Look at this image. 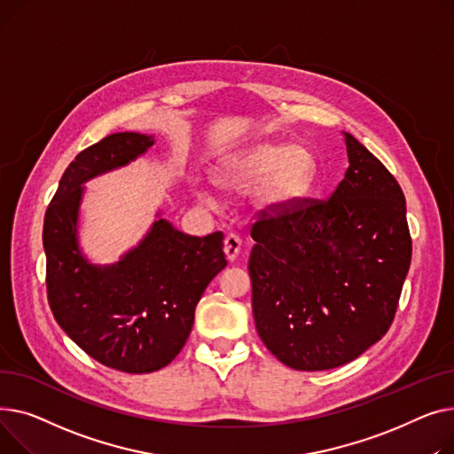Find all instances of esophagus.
Returning a JSON list of instances; mask_svg holds the SVG:
<instances>
[{"instance_id":"obj_1","label":"esophagus","mask_w":454,"mask_h":454,"mask_svg":"<svg viewBox=\"0 0 454 454\" xmlns=\"http://www.w3.org/2000/svg\"><path fill=\"white\" fill-rule=\"evenodd\" d=\"M239 249H242V238H239L238 234H227L225 236V244H223V251H225V256L229 262H234Z\"/></svg>"}]
</instances>
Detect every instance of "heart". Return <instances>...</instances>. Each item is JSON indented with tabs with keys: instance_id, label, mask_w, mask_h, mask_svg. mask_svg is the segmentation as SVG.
<instances>
[{
	"instance_id": "b5f03b06",
	"label": "heart",
	"mask_w": 454,
	"mask_h": 454,
	"mask_svg": "<svg viewBox=\"0 0 454 454\" xmlns=\"http://www.w3.org/2000/svg\"><path fill=\"white\" fill-rule=\"evenodd\" d=\"M313 153L301 145H260L220 168L216 184L234 192L256 189V207L277 212L304 198L315 181Z\"/></svg>"
}]
</instances>
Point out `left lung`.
<instances>
[{"mask_svg":"<svg viewBox=\"0 0 454 454\" xmlns=\"http://www.w3.org/2000/svg\"><path fill=\"white\" fill-rule=\"evenodd\" d=\"M344 141L350 167L328 200L302 198L251 223L256 332L302 372L337 368L378 342L411 265L402 186L354 136Z\"/></svg>","mask_w":454,"mask_h":454,"instance_id":"8db88e82","label":"left lung"}]
</instances>
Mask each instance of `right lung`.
<instances>
[{"label":"right lung","instance_id":"add662e5","mask_svg":"<svg viewBox=\"0 0 454 454\" xmlns=\"http://www.w3.org/2000/svg\"><path fill=\"white\" fill-rule=\"evenodd\" d=\"M153 139L122 131L80 152L66 168L43 220L47 301L60 328L100 364L148 374L181 352L208 282L225 265L223 232L189 236L167 220L121 262L97 268L76 244L84 181L129 163Z\"/></svg>","mask_w":454,"mask_h":454}]
</instances>
